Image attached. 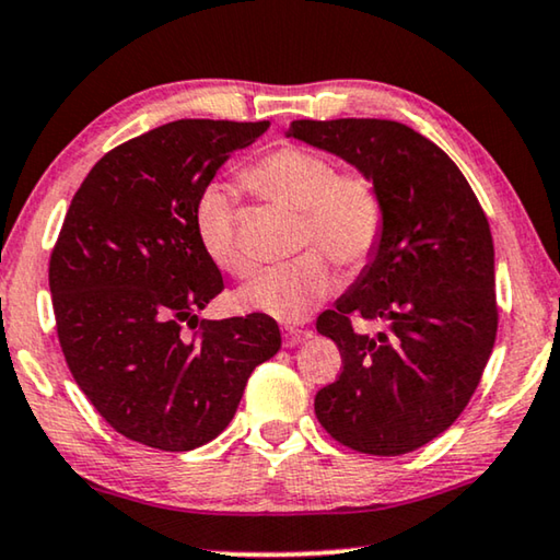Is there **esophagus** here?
<instances>
[{"label": "esophagus", "mask_w": 560, "mask_h": 560, "mask_svg": "<svg viewBox=\"0 0 560 560\" xmlns=\"http://www.w3.org/2000/svg\"><path fill=\"white\" fill-rule=\"evenodd\" d=\"M281 331H283V346H287V349H291V346H296V343H301L304 339H308V331H304V328L283 326Z\"/></svg>", "instance_id": "34e87169"}]
</instances>
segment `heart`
Masks as SVG:
<instances>
[{"mask_svg":"<svg viewBox=\"0 0 560 560\" xmlns=\"http://www.w3.org/2000/svg\"><path fill=\"white\" fill-rule=\"evenodd\" d=\"M264 197L301 211L299 244H316L343 266H359L374 254L384 229V201L363 174H343L331 159L301 147H283L259 159L246 174ZM199 242L221 269L246 277L252 261L236 242V217L224 186H209L194 209ZM334 287L326 256L312 252L261 271L238 301L279 322H304Z\"/></svg>","mask_w":560,"mask_h":560,"instance_id":"obj_1","label":"heart"}]
</instances>
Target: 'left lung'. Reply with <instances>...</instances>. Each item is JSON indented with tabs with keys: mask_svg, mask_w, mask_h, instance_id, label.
Returning a JSON list of instances; mask_svg holds the SVG:
<instances>
[{
	"mask_svg": "<svg viewBox=\"0 0 560 560\" xmlns=\"http://www.w3.org/2000/svg\"><path fill=\"white\" fill-rule=\"evenodd\" d=\"M283 135L343 159L384 201L374 254L316 322L343 359L341 376L316 394V419L361 454H408L458 419L493 351L499 312L486 214L458 166L406 124L301 119ZM351 313L385 328L353 332Z\"/></svg>",
	"mask_w": 560,
	"mask_h": 560,
	"instance_id": "left-lung-1",
	"label": "left lung"
}]
</instances>
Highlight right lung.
Listing matches in <instances>:
<instances>
[{
	"instance_id": "right-lung-1",
	"label": "right lung",
	"mask_w": 560,
	"mask_h": 560,
	"mask_svg": "<svg viewBox=\"0 0 560 560\" xmlns=\"http://www.w3.org/2000/svg\"><path fill=\"white\" fill-rule=\"evenodd\" d=\"M269 121L179 119L94 164L49 261L61 351L104 421L144 446L191 451L234 419L246 381L281 349L266 314L203 322L224 279L194 209Z\"/></svg>"
}]
</instances>
